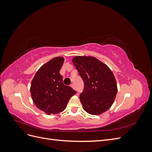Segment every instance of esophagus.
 <instances>
[{
    "label": "esophagus",
    "mask_w": 152,
    "mask_h": 152,
    "mask_svg": "<svg viewBox=\"0 0 152 152\" xmlns=\"http://www.w3.org/2000/svg\"><path fill=\"white\" fill-rule=\"evenodd\" d=\"M72 87V88L73 89H75V86H74V85H73V84H71V86H70Z\"/></svg>",
    "instance_id": "obj_1"
}]
</instances>
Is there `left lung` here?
Returning <instances> with one entry per match:
<instances>
[{
  "mask_svg": "<svg viewBox=\"0 0 152 152\" xmlns=\"http://www.w3.org/2000/svg\"><path fill=\"white\" fill-rule=\"evenodd\" d=\"M72 62L84 82L80 99L86 112L99 115L112 107L117 93V81L112 71L93 56H77Z\"/></svg>",
  "mask_w": 152,
  "mask_h": 152,
  "instance_id": "1",
  "label": "left lung"
}]
</instances>
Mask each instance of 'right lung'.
<instances>
[{"mask_svg": "<svg viewBox=\"0 0 152 152\" xmlns=\"http://www.w3.org/2000/svg\"><path fill=\"white\" fill-rule=\"evenodd\" d=\"M63 57H55L36 72L31 82V97L36 107L48 115L63 112L69 99L76 94L71 87L63 84L59 71Z\"/></svg>", "mask_w": 152, "mask_h": 152, "instance_id": "1", "label": "right lung"}]
</instances>
